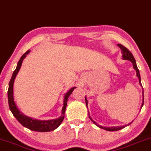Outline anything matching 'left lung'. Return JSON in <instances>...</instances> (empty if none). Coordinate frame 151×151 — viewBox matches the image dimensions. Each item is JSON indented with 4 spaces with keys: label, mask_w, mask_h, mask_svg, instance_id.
I'll return each instance as SVG.
<instances>
[{
    "label": "left lung",
    "mask_w": 151,
    "mask_h": 151,
    "mask_svg": "<svg viewBox=\"0 0 151 151\" xmlns=\"http://www.w3.org/2000/svg\"><path fill=\"white\" fill-rule=\"evenodd\" d=\"M117 46H118L119 48H120L121 51H122V58L124 60H130L131 62L132 63H133V68L136 70V74H137V76L138 77V79H139V83L140 85L142 86V83H141V77H140V74H139V69H138V68L137 67V65H136V62H135V60L134 58L133 54H132L131 51H130L129 49H128L127 47H125L124 46H123L121 44H117ZM142 93H144V91L143 92H142ZM143 95L144 96V94ZM85 102H86V107H87V105H88V101L86 100V98L85 97ZM144 105V98H143V101H142V106H141V108ZM88 117H89V118L91 119V120L95 124L96 126H98V127L101 128V129H103L104 130H106V131H119V130L120 129H122L124 128L125 127H127V126H129L131 124V123H129L128 125H126V126H123V127H101V126H99L98 124H97L96 122L93 120V119L91 118L90 115H88Z\"/></svg>",
    "instance_id": "8db88e82"
}]
</instances>
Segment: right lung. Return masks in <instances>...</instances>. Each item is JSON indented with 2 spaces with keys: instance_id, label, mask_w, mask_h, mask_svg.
I'll return each instance as SVG.
<instances>
[{
  "instance_id": "obj_1",
  "label": "right lung",
  "mask_w": 151,
  "mask_h": 151,
  "mask_svg": "<svg viewBox=\"0 0 151 151\" xmlns=\"http://www.w3.org/2000/svg\"><path fill=\"white\" fill-rule=\"evenodd\" d=\"M30 52L29 50L27 51L26 53H24L22 57L20 58V60L18 61L17 64V67L16 69L14 70L13 74L10 80L9 83V88H8V103H9V106L10 111H12V114L16 117V119L23 126V127L27 128V129L32 130V131H38V132H48L51 131L53 130L56 129L60 125L62 122L63 121L64 117H65V113L67 107V104L68 98L70 96V95L73 91L74 88L76 87H73L65 94V98L63 101V107L62 109V115L58 118L55 119H50V120H38V119H33L31 117H29L26 115H24L23 113L20 112L19 109H18L16 106L14 99V80H15L16 76L17 75L18 71L21 67L22 60H23L26 55Z\"/></svg>"
}]
</instances>
